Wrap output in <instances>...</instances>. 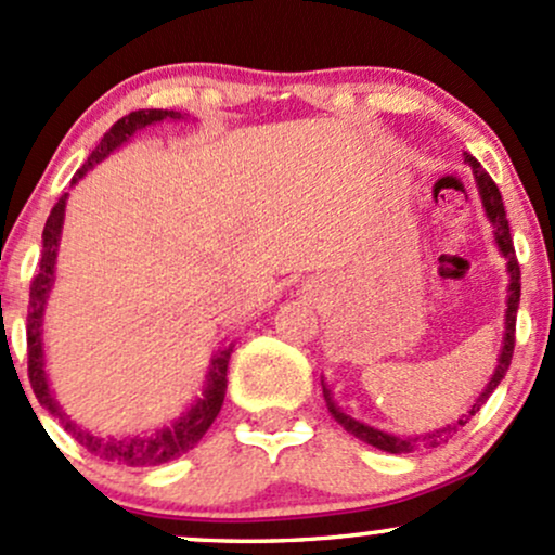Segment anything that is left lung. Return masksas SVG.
I'll return each mask as SVG.
<instances>
[{"label":"left lung","mask_w":555,"mask_h":555,"mask_svg":"<svg viewBox=\"0 0 555 555\" xmlns=\"http://www.w3.org/2000/svg\"><path fill=\"white\" fill-rule=\"evenodd\" d=\"M464 162L473 167V175H475V182H477V193H480V201H482V208H486V216L488 221L493 224V234H495V245H499L501 256L506 258V269H508V299H506V334H503V347H501V354H499V365H495L493 375H490L488 386L482 388L480 397L475 399L473 410H467V415H462L456 423L446 425L441 430H433V433H425V436H391V433H384L378 428H371V425L360 423V420L344 415L339 406L334 404V399H331V391L323 384V397H326V406L328 412L334 415L336 423L341 425L344 430L352 433L354 438H360V441L375 446V449L380 451H388V454H410V451L415 449H433V446H441L451 438V433H456L462 428V425L469 423V417L475 415V412H480V406L486 404L490 393L499 388V384L503 380V375H506L508 365H512V354H514V331H517V310H519V295H521V273H519V263H517V253H514V240H512V232H508V219H506V208H503V201H501V193L499 188H495V182L490 180V175L486 169L480 167V162L473 156H464Z\"/></svg>","instance_id":"left-lung-1"}]
</instances>
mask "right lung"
I'll return each mask as SVG.
<instances>
[{
	"instance_id": "1",
	"label": "right lung",
	"mask_w": 555,
	"mask_h": 555,
	"mask_svg": "<svg viewBox=\"0 0 555 555\" xmlns=\"http://www.w3.org/2000/svg\"><path fill=\"white\" fill-rule=\"evenodd\" d=\"M164 119H182L180 112L169 109H140L130 112L127 117L117 119L109 127L101 143L95 145V151L88 156V162L75 171L73 184L86 175L88 169H93L95 164L104 162L112 151H117L119 145L127 143L138 130L149 125H158ZM65 206H67V193L56 201V206L49 214L47 227H43V253L41 263H38V273L30 284V305H28V378L34 386V393L38 404L47 406L52 415L60 420L62 428L75 438L80 446H86L93 456L99 460L114 462V464H127V467H156V464L171 462L177 456L188 454L190 449H195L197 441L206 436V430L211 428V423L219 415L221 404H224L227 393V365L232 358V344L214 354L211 367H208V384L203 388V397L184 412L182 417H177L175 423L156 433H140V436H99L80 428L78 423H73L69 415H65L60 406V401L54 399L52 388H49L47 371H43V308H47V297L54 286V269H56V250H60V234L62 224H65Z\"/></svg>"
}]
</instances>
